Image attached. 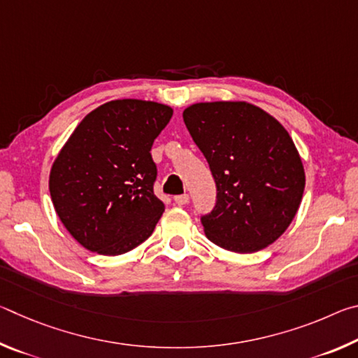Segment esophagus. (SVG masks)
Segmentation results:
<instances>
[{
    "label": "esophagus",
    "instance_id": "esophagus-1",
    "mask_svg": "<svg viewBox=\"0 0 358 358\" xmlns=\"http://www.w3.org/2000/svg\"><path fill=\"white\" fill-rule=\"evenodd\" d=\"M173 201L178 205V207H185L186 203H189V196H187V194H180V196L173 197Z\"/></svg>",
    "mask_w": 358,
    "mask_h": 358
}]
</instances>
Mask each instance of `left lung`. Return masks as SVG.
Listing matches in <instances>:
<instances>
[{
    "label": "left lung",
    "instance_id": "1",
    "mask_svg": "<svg viewBox=\"0 0 358 358\" xmlns=\"http://www.w3.org/2000/svg\"><path fill=\"white\" fill-rule=\"evenodd\" d=\"M187 131L208 161L216 205L202 216L205 235L224 250H264L286 232L299 211L305 169L289 132L245 101L192 104Z\"/></svg>",
    "mask_w": 358,
    "mask_h": 358
}]
</instances>
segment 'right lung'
<instances>
[{"instance_id":"add662e5","label":"right lung","mask_w":358,"mask_h":358,"mask_svg":"<svg viewBox=\"0 0 358 358\" xmlns=\"http://www.w3.org/2000/svg\"><path fill=\"white\" fill-rule=\"evenodd\" d=\"M172 113L153 101L106 102L78 123L53 161V207L88 251L118 256L153 234L166 207L153 192L150 151Z\"/></svg>"}]
</instances>
